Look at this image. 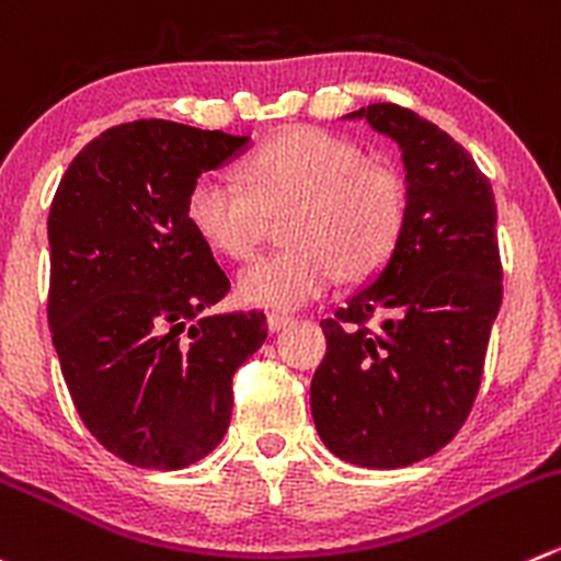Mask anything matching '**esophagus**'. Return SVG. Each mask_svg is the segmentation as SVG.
Masks as SVG:
<instances>
[{
  "instance_id": "34e87169",
  "label": "esophagus",
  "mask_w": 561,
  "mask_h": 561,
  "mask_svg": "<svg viewBox=\"0 0 561 561\" xmlns=\"http://www.w3.org/2000/svg\"><path fill=\"white\" fill-rule=\"evenodd\" d=\"M287 325H293V318L290 314H279V312H271L268 314V329L274 331H282V329H287Z\"/></svg>"
}]
</instances>
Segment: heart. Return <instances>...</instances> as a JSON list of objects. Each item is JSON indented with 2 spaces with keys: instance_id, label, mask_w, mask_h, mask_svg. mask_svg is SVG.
<instances>
[{
  "instance_id": "heart-1",
  "label": "heart",
  "mask_w": 561,
  "mask_h": 561,
  "mask_svg": "<svg viewBox=\"0 0 561 561\" xmlns=\"http://www.w3.org/2000/svg\"><path fill=\"white\" fill-rule=\"evenodd\" d=\"M247 188L221 172L192 183L186 219L214 252L247 260L268 216H282L293 247L260 257L238 276L247 304L298 309L323 296L340 274H375L405 225V188L386 167L364 164L353 142L323 128H287L243 164Z\"/></svg>"
}]
</instances>
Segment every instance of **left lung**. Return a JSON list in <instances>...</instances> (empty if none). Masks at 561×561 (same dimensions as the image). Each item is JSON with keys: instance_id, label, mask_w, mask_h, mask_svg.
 <instances>
[{"instance_id": "left-lung-1", "label": "left lung", "mask_w": 561, "mask_h": 561, "mask_svg": "<svg viewBox=\"0 0 561 561\" xmlns=\"http://www.w3.org/2000/svg\"><path fill=\"white\" fill-rule=\"evenodd\" d=\"M367 119L394 139L405 170V225L383 268L323 320L312 419L336 458L400 469L431 458L463 427L502 307L496 199L463 145L397 103ZM386 313L373 332L366 320Z\"/></svg>"}]
</instances>
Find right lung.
Segmentation results:
<instances>
[{"mask_svg":"<svg viewBox=\"0 0 561 561\" xmlns=\"http://www.w3.org/2000/svg\"><path fill=\"white\" fill-rule=\"evenodd\" d=\"M249 136L136 119L95 136L48 214V329L87 431L139 469H186L232 416V375L268 336L263 312L205 314L230 279L186 219L203 172Z\"/></svg>","mask_w":561,"mask_h":561,"instance_id":"add662e5","label":"right lung"}]
</instances>
